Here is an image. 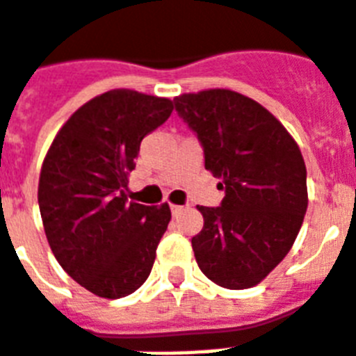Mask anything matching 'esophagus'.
<instances>
[{
	"label": "esophagus",
	"instance_id": "1",
	"mask_svg": "<svg viewBox=\"0 0 356 356\" xmlns=\"http://www.w3.org/2000/svg\"><path fill=\"white\" fill-rule=\"evenodd\" d=\"M184 211V207L183 205H172V213L175 214V216H177V214H181Z\"/></svg>",
	"mask_w": 356,
	"mask_h": 356
}]
</instances>
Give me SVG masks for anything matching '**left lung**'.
Here are the masks:
<instances>
[{
    "mask_svg": "<svg viewBox=\"0 0 356 356\" xmlns=\"http://www.w3.org/2000/svg\"><path fill=\"white\" fill-rule=\"evenodd\" d=\"M173 104L202 142L205 170L226 190L220 207H197V265L227 289L257 286L291 250L305 220L300 149L273 113L232 89L179 95Z\"/></svg>",
    "mask_w": 356,
    "mask_h": 356,
    "instance_id": "8db88e82",
    "label": "left lung"
}]
</instances>
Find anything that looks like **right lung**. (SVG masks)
Segmentation results:
<instances>
[{
    "instance_id": "1",
    "label": "right lung",
    "mask_w": 356,
    "mask_h": 356,
    "mask_svg": "<svg viewBox=\"0 0 356 356\" xmlns=\"http://www.w3.org/2000/svg\"><path fill=\"white\" fill-rule=\"evenodd\" d=\"M170 99L112 89L78 108L42 162L39 209L46 238L67 275L102 298L147 280L172 220L168 203L127 200L140 143L172 115Z\"/></svg>"
}]
</instances>
